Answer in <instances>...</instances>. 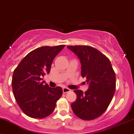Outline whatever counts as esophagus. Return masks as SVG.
Masks as SVG:
<instances>
[{
    "label": "esophagus",
    "mask_w": 134,
    "mask_h": 134,
    "mask_svg": "<svg viewBox=\"0 0 134 134\" xmlns=\"http://www.w3.org/2000/svg\"><path fill=\"white\" fill-rule=\"evenodd\" d=\"M63 92L64 93H67V92H70V90L69 89V88H68L64 87L63 88Z\"/></svg>",
    "instance_id": "34e87169"
}]
</instances>
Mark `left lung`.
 Masks as SVG:
<instances>
[{
    "label": "left lung",
    "instance_id": "obj_1",
    "mask_svg": "<svg viewBox=\"0 0 134 134\" xmlns=\"http://www.w3.org/2000/svg\"><path fill=\"white\" fill-rule=\"evenodd\" d=\"M77 55L81 64V76L89 84L83 93L75 90L76 100L71 108L80 119L92 120L102 115L107 109L116 88V76L109 59L97 49L89 46H68Z\"/></svg>",
    "mask_w": 134,
    "mask_h": 134
}]
</instances>
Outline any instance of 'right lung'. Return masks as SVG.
Returning a JSON list of instances; mask_svg holds the SVG:
<instances>
[{"mask_svg": "<svg viewBox=\"0 0 134 134\" xmlns=\"http://www.w3.org/2000/svg\"><path fill=\"white\" fill-rule=\"evenodd\" d=\"M65 45L42 46L31 51L14 71L12 91L20 109L28 117L43 119L51 115L63 94L61 87L50 88L42 78L49 74L53 59Z\"/></svg>", "mask_w": 134, "mask_h": 134, "instance_id": "right-lung-1", "label": "right lung"}]
</instances>
